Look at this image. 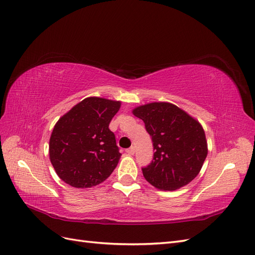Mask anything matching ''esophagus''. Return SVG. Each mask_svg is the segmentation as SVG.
Returning a JSON list of instances; mask_svg holds the SVG:
<instances>
[{
	"label": "esophagus",
	"mask_w": 255,
	"mask_h": 255,
	"mask_svg": "<svg viewBox=\"0 0 255 255\" xmlns=\"http://www.w3.org/2000/svg\"><path fill=\"white\" fill-rule=\"evenodd\" d=\"M126 152H127L128 155H134V152H135V147H134V146H131L130 148L126 149Z\"/></svg>",
	"instance_id": "esophagus-1"
}]
</instances>
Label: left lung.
Wrapping results in <instances>:
<instances>
[{
	"instance_id": "1",
	"label": "left lung",
	"mask_w": 255,
	"mask_h": 255,
	"mask_svg": "<svg viewBox=\"0 0 255 255\" xmlns=\"http://www.w3.org/2000/svg\"><path fill=\"white\" fill-rule=\"evenodd\" d=\"M151 136L154 158L143 175L159 190L174 191L200 173L208 148L201 124L177 106L150 103L132 110Z\"/></svg>"
}]
</instances>
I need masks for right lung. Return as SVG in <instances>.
<instances>
[{"instance_id":"add662e5","label":"right lung","mask_w":255,"mask_h":255,"mask_svg":"<svg viewBox=\"0 0 255 255\" xmlns=\"http://www.w3.org/2000/svg\"><path fill=\"white\" fill-rule=\"evenodd\" d=\"M120 108L121 101L87 97L56 122L49 156L65 183L91 188L111 175L122 154L109 124Z\"/></svg>"}]
</instances>
